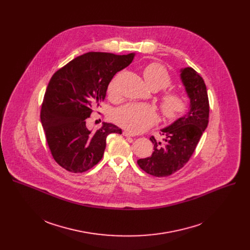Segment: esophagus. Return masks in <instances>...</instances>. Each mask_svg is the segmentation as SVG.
<instances>
[{"instance_id": "esophagus-1", "label": "esophagus", "mask_w": 250, "mask_h": 250, "mask_svg": "<svg viewBox=\"0 0 250 250\" xmlns=\"http://www.w3.org/2000/svg\"><path fill=\"white\" fill-rule=\"evenodd\" d=\"M123 134L125 135V136H126V137H129V136H134L133 134H131L129 131H124L123 132Z\"/></svg>"}]
</instances>
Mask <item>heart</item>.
<instances>
[{"mask_svg":"<svg viewBox=\"0 0 250 250\" xmlns=\"http://www.w3.org/2000/svg\"><path fill=\"white\" fill-rule=\"evenodd\" d=\"M144 78L146 84L155 91L166 89L172 83V78L167 69L157 62L150 63L145 67ZM115 93V82L112 81L108 88V94L114 97ZM160 105L163 116L168 120H174L185 112L187 101L182 93L168 91L163 94ZM113 118L123 127L136 133L149 128L155 124L157 112L151 104L130 103L117 109L113 114Z\"/></svg>","mask_w":250,"mask_h":250,"instance_id":"heart-1","label":"heart"}]
</instances>
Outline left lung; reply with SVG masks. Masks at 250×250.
<instances>
[{
    "mask_svg": "<svg viewBox=\"0 0 250 250\" xmlns=\"http://www.w3.org/2000/svg\"><path fill=\"white\" fill-rule=\"evenodd\" d=\"M180 78L190 99L186 115L161 129L163 144L154 136L151 156L137 160L139 167L155 177H165L181 169L194 153L208 124V98L203 78L191 67L180 70Z\"/></svg>",
    "mask_w": 250,
    "mask_h": 250,
    "instance_id": "left-lung-1",
    "label": "left lung"
}]
</instances>
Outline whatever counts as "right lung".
<instances>
[{
  "mask_svg": "<svg viewBox=\"0 0 250 250\" xmlns=\"http://www.w3.org/2000/svg\"><path fill=\"white\" fill-rule=\"evenodd\" d=\"M134 53L88 52L71 60L51 77L43 98L41 121L54 160L67 171L82 173L103 157L110 133L122 134L113 124L92 131L86 119L105 98L117 72L127 67Z\"/></svg>",
  "mask_w": 250,
  "mask_h": 250,
  "instance_id": "obj_1",
  "label": "right lung"
}]
</instances>
